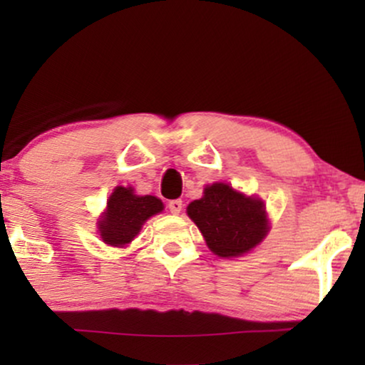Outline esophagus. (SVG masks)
<instances>
[{
    "mask_svg": "<svg viewBox=\"0 0 365 365\" xmlns=\"http://www.w3.org/2000/svg\"><path fill=\"white\" fill-rule=\"evenodd\" d=\"M168 207L173 214H179L182 211V201H181V199H173V201H169Z\"/></svg>",
    "mask_w": 365,
    "mask_h": 365,
    "instance_id": "1",
    "label": "esophagus"
}]
</instances>
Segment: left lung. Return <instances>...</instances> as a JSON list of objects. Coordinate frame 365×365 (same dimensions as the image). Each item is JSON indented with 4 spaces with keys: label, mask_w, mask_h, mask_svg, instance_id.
I'll list each match as a JSON object with an SVG mask.
<instances>
[{
    "label": "left lung",
    "mask_w": 365,
    "mask_h": 365,
    "mask_svg": "<svg viewBox=\"0 0 365 365\" xmlns=\"http://www.w3.org/2000/svg\"><path fill=\"white\" fill-rule=\"evenodd\" d=\"M187 216L219 257H239L252 251L269 232L266 206L226 182L204 187V196L187 206Z\"/></svg>",
    "instance_id": "8db88e82"
}]
</instances>
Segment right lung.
<instances>
[{"label": "right lung", "mask_w": 365, "mask_h": 365, "mask_svg": "<svg viewBox=\"0 0 365 365\" xmlns=\"http://www.w3.org/2000/svg\"><path fill=\"white\" fill-rule=\"evenodd\" d=\"M163 209L164 204L156 196H138L131 186L114 187L98 221L99 236L108 246L124 247L138 236L143 224Z\"/></svg>", "instance_id": "1"}]
</instances>
